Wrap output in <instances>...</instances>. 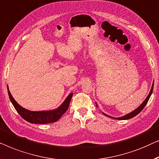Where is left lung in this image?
Instances as JSON below:
<instances>
[{"instance_id":"obj_1","label":"left lung","mask_w":159,"mask_h":159,"mask_svg":"<svg viewBox=\"0 0 159 159\" xmlns=\"http://www.w3.org/2000/svg\"><path fill=\"white\" fill-rule=\"evenodd\" d=\"M153 84H154V83H153V85H152V87H151V91H150V93H149L148 96L146 99H145V101L142 103V104L140 105V106H139V107H138L137 109H135V110H134L133 111H132L131 113L127 114V115H125V116H123V117H117V118H115V119H116V120H128V119H130V118H133V117H135V116H136L137 115H138V114H139V113L140 112V111H141L143 110V108L145 107V106H146V104L148 103V100H149V99H150V97H151V93H152V92H153ZM103 114H104V115L107 116V117H111V118H113V117H110V116L107 115L106 114H104V113H103Z\"/></svg>"}]
</instances>
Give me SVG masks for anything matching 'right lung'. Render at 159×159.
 Here are the masks:
<instances>
[{
  "label": "right lung",
  "mask_w": 159,
  "mask_h": 159,
  "mask_svg": "<svg viewBox=\"0 0 159 159\" xmlns=\"http://www.w3.org/2000/svg\"><path fill=\"white\" fill-rule=\"evenodd\" d=\"M8 89V93L11 102L17 111V112L21 115V117L26 121L30 122V123L34 124H47L51 123V122H55L57 121L62 115L68 110L69 104H70L71 98L73 97V93H71L70 95L67 97L65 102L60 107L57 109L52 111H32L27 110V109L23 108L20 106L18 103L15 101L13 97L11 94L9 90Z\"/></svg>",
  "instance_id": "obj_1"
}]
</instances>
